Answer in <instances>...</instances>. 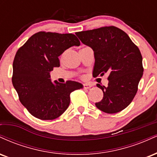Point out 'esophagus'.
<instances>
[{"label":"esophagus","instance_id":"esophagus-1","mask_svg":"<svg viewBox=\"0 0 157 157\" xmlns=\"http://www.w3.org/2000/svg\"><path fill=\"white\" fill-rule=\"evenodd\" d=\"M83 89H89L91 87H92V85L90 84V83H84L83 86H82Z\"/></svg>","mask_w":157,"mask_h":157}]
</instances>
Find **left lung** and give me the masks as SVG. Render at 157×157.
<instances>
[{
    "mask_svg": "<svg viewBox=\"0 0 157 157\" xmlns=\"http://www.w3.org/2000/svg\"><path fill=\"white\" fill-rule=\"evenodd\" d=\"M75 34L82 44L93 49V76L109 75L107 87L97 84L103 92L101 101L95 103L97 108L108 113L125 109L134 98L143 75L140 49L125 32L115 26Z\"/></svg>",
    "mask_w": 157,
    "mask_h": 157,
    "instance_id": "left-lung-1",
    "label": "left lung"
}]
</instances>
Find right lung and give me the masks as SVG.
I'll use <instances>...</instances> for the list:
<instances>
[{"label": "right lung", "mask_w": 157, "mask_h": 157, "mask_svg": "<svg viewBox=\"0 0 157 157\" xmlns=\"http://www.w3.org/2000/svg\"><path fill=\"white\" fill-rule=\"evenodd\" d=\"M80 45L73 34L40 32L17 50L13 61L12 84L22 105L40 120L59 117L68 109L70 94L82 89L75 81L52 82L50 72L60 66L59 56Z\"/></svg>", "instance_id": "add662e5"}]
</instances>
